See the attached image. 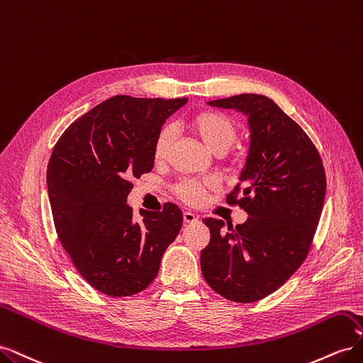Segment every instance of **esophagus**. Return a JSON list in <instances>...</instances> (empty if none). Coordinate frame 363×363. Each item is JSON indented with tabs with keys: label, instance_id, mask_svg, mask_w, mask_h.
<instances>
[{
	"label": "esophagus",
	"instance_id": "1",
	"mask_svg": "<svg viewBox=\"0 0 363 363\" xmlns=\"http://www.w3.org/2000/svg\"><path fill=\"white\" fill-rule=\"evenodd\" d=\"M196 218L192 212H183V221L186 223V224H192V223H195L196 221Z\"/></svg>",
	"mask_w": 363,
	"mask_h": 363
}]
</instances>
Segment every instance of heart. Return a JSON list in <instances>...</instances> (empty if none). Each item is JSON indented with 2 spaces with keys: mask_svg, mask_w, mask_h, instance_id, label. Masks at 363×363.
Here are the masks:
<instances>
[{
  "mask_svg": "<svg viewBox=\"0 0 363 363\" xmlns=\"http://www.w3.org/2000/svg\"><path fill=\"white\" fill-rule=\"evenodd\" d=\"M188 128L200 139L201 144L213 155H224L236 142L239 136L235 121L225 113L216 111H203L192 115L188 119ZM174 142V131L171 127H163L152 144V157L156 162L167 159L169 148ZM211 188L208 183H200L194 180L182 182L177 186V195L189 204H199Z\"/></svg>",
  "mask_w": 363,
  "mask_h": 363,
  "instance_id": "heart-1",
  "label": "heart"
}]
</instances>
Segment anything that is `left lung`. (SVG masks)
I'll return each instance as SVG.
<instances>
[{"mask_svg":"<svg viewBox=\"0 0 363 363\" xmlns=\"http://www.w3.org/2000/svg\"><path fill=\"white\" fill-rule=\"evenodd\" d=\"M207 104L248 118L247 162L227 195L248 219L227 233L221 219H204L211 242L200 256L203 277L230 301L255 303L277 291L309 252L325 199L323 160L304 130L265 95Z\"/></svg>","mask_w":363,"mask_h":363,"instance_id":"8db88e82","label":"left lung"}]
</instances>
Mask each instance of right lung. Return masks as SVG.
<instances>
[{"label":"right lung","instance_id":"right-lung-1","mask_svg":"<svg viewBox=\"0 0 363 363\" xmlns=\"http://www.w3.org/2000/svg\"><path fill=\"white\" fill-rule=\"evenodd\" d=\"M186 103L116 95L74 121L54 145L47 186L57 236L80 276L106 295L147 289L180 232L177 206L140 211L136 223L127 196L130 180L155 167L152 144L164 121Z\"/></svg>","mask_w":363,"mask_h":363}]
</instances>
